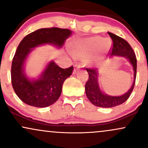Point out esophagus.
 I'll return each instance as SVG.
<instances>
[{"instance_id": "obj_1", "label": "esophagus", "mask_w": 148, "mask_h": 148, "mask_svg": "<svg viewBox=\"0 0 148 148\" xmlns=\"http://www.w3.org/2000/svg\"><path fill=\"white\" fill-rule=\"evenodd\" d=\"M80 68H81V67H80L79 65H75V66H74V71H73V74H76V72H77Z\"/></svg>"}]
</instances>
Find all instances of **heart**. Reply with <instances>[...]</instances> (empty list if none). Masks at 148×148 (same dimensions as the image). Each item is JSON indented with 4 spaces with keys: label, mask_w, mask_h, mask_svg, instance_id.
<instances>
[{
    "label": "heart",
    "mask_w": 148,
    "mask_h": 148,
    "mask_svg": "<svg viewBox=\"0 0 148 148\" xmlns=\"http://www.w3.org/2000/svg\"><path fill=\"white\" fill-rule=\"evenodd\" d=\"M110 41L101 37H94L82 42L73 50V55L76 58H85L102 49H108Z\"/></svg>",
    "instance_id": "heart-1"
}]
</instances>
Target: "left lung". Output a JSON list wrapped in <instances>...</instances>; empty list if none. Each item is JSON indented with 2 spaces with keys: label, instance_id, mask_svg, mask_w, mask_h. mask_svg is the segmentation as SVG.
<instances>
[{
  "label": "left lung",
  "instance_id": "8db88e82",
  "mask_svg": "<svg viewBox=\"0 0 148 148\" xmlns=\"http://www.w3.org/2000/svg\"><path fill=\"white\" fill-rule=\"evenodd\" d=\"M113 42L112 56L125 57L132 65L134 70V82L130 90L121 96H110L101 91L98 82V70L92 68H85L89 74V79L85 86V94L89 101L95 106L100 108H113L119 106L127 100L134 89L136 76V58L135 53L130 44L118 36L108 32Z\"/></svg>",
  "mask_w": 148,
  "mask_h": 148
}]
</instances>
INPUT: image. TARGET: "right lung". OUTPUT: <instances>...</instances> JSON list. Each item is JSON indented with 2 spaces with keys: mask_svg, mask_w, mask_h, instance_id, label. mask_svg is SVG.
I'll return each instance as SVG.
<instances>
[{
  "mask_svg": "<svg viewBox=\"0 0 148 148\" xmlns=\"http://www.w3.org/2000/svg\"><path fill=\"white\" fill-rule=\"evenodd\" d=\"M72 34L68 29L42 28L29 34L21 40L13 58L11 78L14 92L23 102L36 108H46L60 97L65 79L71 76L73 66L63 69L50 61L37 79H29L24 65L29 53L39 45L49 44L60 48Z\"/></svg>",
  "mask_w": 148,
  "mask_h": 148,
  "instance_id": "obj_1",
  "label": "right lung"
}]
</instances>
